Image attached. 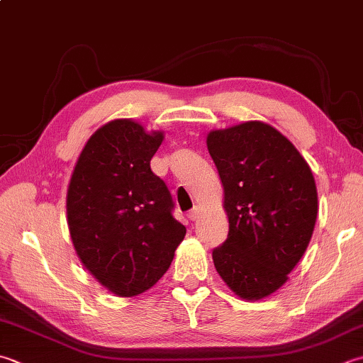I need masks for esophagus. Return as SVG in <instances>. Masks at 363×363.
Listing matches in <instances>:
<instances>
[{
  "label": "esophagus",
  "mask_w": 363,
  "mask_h": 363,
  "mask_svg": "<svg viewBox=\"0 0 363 363\" xmlns=\"http://www.w3.org/2000/svg\"><path fill=\"white\" fill-rule=\"evenodd\" d=\"M198 216H200V209L198 208H194L190 212H189V220H191V222H195V220L198 218Z\"/></svg>",
  "instance_id": "34e87169"
}]
</instances>
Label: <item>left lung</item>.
<instances>
[{
	"mask_svg": "<svg viewBox=\"0 0 363 363\" xmlns=\"http://www.w3.org/2000/svg\"><path fill=\"white\" fill-rule=\"evenodd\" d=\"M223 186L228 238L214 248L218 275L245 301L271 296L308 247L318 191L296 146L261 121L211 130L206 138Z\"/></svg>",
	"mask_w": 363,
	"mask_h": 363,
	"instance_id": "8db88e82",
	"label": "left lung"
}]
</instances>
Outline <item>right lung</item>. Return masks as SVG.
<instances>
[{"mask_svg":"<svg viewBox=\"0 0 363 363\" xmlns=\"http://www.w3.org/2000/svg\"><path fill=\"white\" fill-rule=\"evenodd\" d=\"M163 132L115 119L91 135L66 198L78 258L119 297L145 293L168 271L186 226L172 216L168 187L151 169Z\"/></svg>","mask_w":363,"mask_h":363,"instance_id":"add662e5","label":"right lung"}]
</instances>
